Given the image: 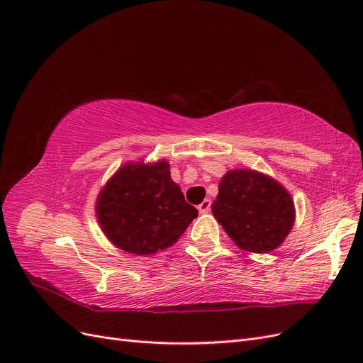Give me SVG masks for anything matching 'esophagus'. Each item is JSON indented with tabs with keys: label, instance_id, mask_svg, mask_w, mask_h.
<instances>
[{
	"label": "esophagus",
	"instance_id": "esophagus-1",
	"mask_svg": "<svg viewBox=\"0 0 363 363\" xmlns=\"http://www.w3.org/2000/svg\"><path fill=\"white\" fill-rule=\"evenodd\" d=\"M211 206H212V201L209 199H206L201 201V204H199V211H200V213H208L211 211Z\"/></svg>",
	"mask_w": 363,
	"mask_h": 363
}]
</instances>
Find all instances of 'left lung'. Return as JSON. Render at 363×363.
Masks as SVG:
<instances>
[{"instance_id": "left-lung-1", "label": "left lung", "mask_w": 363, "mask_h": 363, "mask_svg": "<svg viewBox=\"0 0 363 363\" xmlns=\"http://www.w3.org/2000/svg\"><path fill=\"white\" fill-rule=\"evenodd\" d=\"M212 213L235 245L255 254L280 246L295 220L289 193L254 170H230L220 179Z\"/></svg>"}]
</instances>
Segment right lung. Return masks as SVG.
<instances>
[{
	"instance_id": "1",
	"label": "right lung",
	"mask_w": 363,
	"mask_h": 363,
	"mask_svg": "<svg viewBox=\"0 0 363 363\" xmlns=\"http://www.w3.org/2000/svg\"><path fill=\"white\" fill-rule=\"evenodd\" d=\"M96 212L106 238L136 255L172 246L199 216L166 162L123 166L101 191Z\"/></svg>"
}]
</instances>
